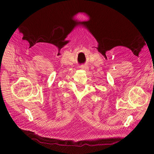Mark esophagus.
<instances>
[{"label":"esophagus","mask_w":154,"mask_h":154,"mask_svg":"<svg viewBox=\"0 0 154 154\" xmlns=\"http://www.w3.org/2000/svg\"><path fill=\"white\" fill-rule=\"evenodd\" d=\"M81 69L82 70H84V71H88V66H85V65H83V66H81Z\"/></svg>","instance_id":"obj_1"}]
</instances>
